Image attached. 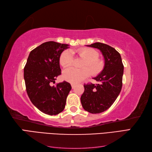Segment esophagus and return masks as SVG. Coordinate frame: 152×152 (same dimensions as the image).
Instances as JSON below:
<instances>
[{
  "label": "esophagus",
  "mask_w": 152,
  "mask_h": 152,
  "mask_svg": "<svg viewBox=\"0 0 152 152\" xmlns=\"http://www.w3.org/2000/svg\"><path fill=\"white\" fill-rule=\"evenodd\" d=\"M71 86H72V88L74 89V88H75L76 84H74V83H71Z\"/></svg>",
  "instance_id": "esophagus-1"
}]
</instances>
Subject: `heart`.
<instances>
[{"mask_svg": "<svg viewBox=\"0 0 152 152\" xmlns=\"http://www.w3.org/2000/svg\"><path fill=\"white\" fill-rule=\"evenodd\" d=\"M77 56L84 59L82 64V69H75L73 68L67 69L63 72V78L66 81L72 83L81 82L88 77L90 74L96 76L104 69V62L99 59V53L91 48H81L73 51ZM59 64L64 68L69 67L72 63V56L69 50L63 51L59 57Z\"/></svg>", "mask_w": 152, "mask_h": 152, "instance_id": "obj_1", "label": "heart"}]
</instances>
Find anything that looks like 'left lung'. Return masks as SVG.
<instances>
[{
    "instance_id": "1",
    "label": "left lung",
    "mask_w": 152,
    "mask_h": 152,
    "mask_svg": "<svg viewBox=\"0 0 152 152\" xmlns=\"http://www.w3.org/2000/svg\"><path fill=\"white\" fill-rule=\"evenodd\" d=\"M88 46L101 50L105 64L101 74L94 78L99 82L98 84L84 83L81 103L85 110L91 114H99L110 107L120 93L124 67L120 54L114 48L101 42Z\"/></svg>"
}]
</instances>
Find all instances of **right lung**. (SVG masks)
<instances>
[{
    "label": "right lung",
    "instance_id": "right-lung-1",
    "mask_svg": "<svg viewBox=\"0 0 152 152\" xmlns=\"http://www.w3.org/2000/svg\"><path fill=\"white\" fill-rule=\"evenodd\" d=\"M68 46L53 41L42 44L31 51L24 67L28 97L39 110L46 114L57 115L62 112L72 89L66 82L51 86L61 74L59 57Z\"/></svg>",
    "mask_w": 152,
    "mask_h": 152
}]
</instances>
